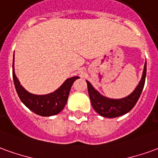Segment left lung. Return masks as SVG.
Returning a JSON list of instances; mask_svg holds the SVG:
<instances>
[{
  "label": "left lung",
  "mask_w": 158,
  "mask_h": 158,
  "mask_svg": "<svg viewBox=\"0 0 158 158\" xmlns=\"http://www.w3.org/2000/svg\"><path fill=\"white\" fill-rule=\"evenodd\" d=\"M145 76H146V62L144 63L143 75L139 85L132 94L122 99H110V98H104L91 86L89 81H86L90 102L95 111L100 115L107 118L118 117L129 112L136 104V102L140 97L144 85Z\"/></svg>",
  "instance_id": "obj_1"
}]
</instances>
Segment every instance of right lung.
Here are the masks:
<instances>
[{"label": "right lung", "instance_id": "1", "mask_svg": "<svg viewBox=\"0 0 158 158\" xmlns=\"http://www.w3.org/2000/svg\"><path fill=\"white\" fill-rule=\"evenodd\" d=\"M13 78H14L15 89L21 102L29 110L41 116H50L60 113L67 103L68 95L73 84L76 79H79V77H72L70 79H67L63 83V85L59 89H57L55 92L48 95L39 96V95L29 93L22 87L14 73V63H13Z\"/></svg>", "mask_w": 158, "mask_h": 158}]
</instances>
